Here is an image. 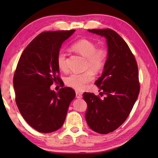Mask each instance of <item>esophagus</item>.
I'll return each instance as SVG.
<instances>
[{
	"mask_svg": "<svg viewBox=\"0 0 158 158\" xmlns=\"http://www.w3.org/2000/svg\"><path fill=\"white\" fill-rule=\"evenodd\" d=\"M76 98H79V99L81 98H82V95H81V93H80L79 92L76 91Z\"/></svg>",
	"mask_w": 158,
	"mask_h": 158,
	"instance_id": "1",
	"label": "esophagus"
}]
</instances>
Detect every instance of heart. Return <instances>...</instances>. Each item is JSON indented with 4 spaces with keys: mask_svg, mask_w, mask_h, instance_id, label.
I'll return each mask as SVG.
<instances>
[{
    "mask_svg": "<svg viewBox=\"0 0 158 158\" xmlns=\"http://www.w3.org/2000/svg\"><path fill=\"white\" fill-rule=\"evenodd\" d=\"M94 42L87 39H81L72 45L74 52L86 58V68L90 69L83 73H73L65 79L66 84L78 90H82L94 79V73H98L102 70L107 59V52L103 48L96 49ZM57 65L62 71L68 69L66 63V53L60 51L57 55ZM94 71L93 72L92 71Z\"/></svg>",
    "mask_w": 158,
    "mask_h": 158,
    "instance_id": "obj_1",
    "label": "heart"
}]
</instances>
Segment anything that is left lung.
Here are the masks:
<instances>
[{
    "mask_svg": "<svg viewBox=\"0 0 158 158\" xmlns=\"http://www.w3.org/2000/svg\"><path fill=\"white\" fill-rule=\"evenodd\" d=\"M106 38L107 59L102 74L95 82L104 98L94 93H84L87 103L85 117L91 130L108 134L116 130L129 116L139 93L138 68L126 42L109 28L88 30Z\"/></svg>",
    "mask_w": 158,
    "mask_h": 158,
    "instance_id": "left-lung-1",
    "label": "left lung"
}]
</instances>
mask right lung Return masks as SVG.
<instances>
[{"label": "right lung", "instance_id": "add662e5", "mask_svg": "<svg viewBox=\"0 0 158 158\" xmlns=\"http://www.w3.org/2000/svg\"><path fill=\"white\" fill-rule=\"evenodd\" d=\"M74 31L40 33L26 47L18 62L13 79L16 103L25 121L40 132H53L62 127L75 97L71 88H61L58 92L50 88L61 80L57 55Z\"/></svg>", "mask_w": 158, "mask_h": 158}]
</instances>
